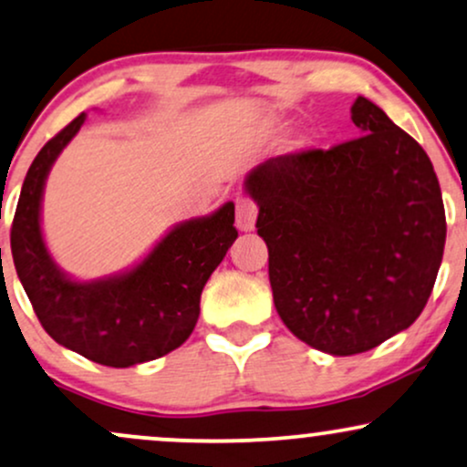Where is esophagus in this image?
<instances>
[{"label": "esophagus", "instance_id": "obj_1", "mask_svg": "<svg viewBox=\"0 0 467 467\" xmlns=\"http://www.w3.org/2000/svg\"><path fill=\"white\" fill-rule=\"evenodd\" d=\"M256 215H258V209L254 202L248 198L237 200V228L241 233H250V230H254Z\"/></svg>", "mask_w": 467, "mask_h": 467}]
</instances>
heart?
<instances>
[{"label":"heart","mask_w":467,"mask_h":467,"mask_svg":"<svg viewBox=\"0 0 467 467\" xmlns=\"http://www.w3.org/2000/svg\"><path fill=\"white\" fill-rule=\"evenodd\" d=\"M287 130H289V121L285 119V117H267V119L263 121V134H265V137L278 139Z\"/></svg>","instance_id":"b5f03b06"}]
</instances>
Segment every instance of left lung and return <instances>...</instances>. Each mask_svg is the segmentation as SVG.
Returning <instances> with one entry per match:
<instances>
[{
	"label": "left lung",
	"mask_w": 467,
	"mask_h": 467,
	"mask_svg": "<svg viewBox=\"0 0 467 467\" xmlns=\"http://www.w3.org/2000/svg\"><path fill=\"white\" fill-rule=\"evenodd\" d=\"M350 112L363 137L276 156L245 176L278 316L335 357L372 350L420 317L446 244L422 145L368 98Z\"/></svg>",
	"instance_id": "1"
}]
</instances>
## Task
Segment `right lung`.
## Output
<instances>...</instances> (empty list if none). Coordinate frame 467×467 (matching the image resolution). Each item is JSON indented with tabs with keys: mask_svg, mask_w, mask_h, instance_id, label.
Here are the masks:
<instances>
[{
	"mask_svg": "<svg viewBox=\"0 0 467 467\" xmlns=\"http://www.w3.org/2000/svg\"><path fill=\"white\" fill-rule=\"evenodd\" d=\"M87 115L49 139L32 161L10 230L16 276L56 344L109 368L154 361L193 333L206 280L237 239L234 204L173 226L139 265L82 283L54 263L41 233L47 173Z\"/></svg>",
	"mask_w": 467,
	"mask_h": 467,
	"instance_id": "obj_1",
	"label": "right lung"
}]
</instances>
